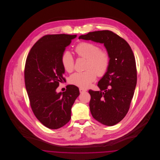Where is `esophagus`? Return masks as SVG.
<instances>
[{"instance_id": "esophagus-1", "label": "esophagus", "mask_w": 160, "mask_h": 160, "mask_svg": "<svg viewBox=\"0 0 160 160\" xmlns=\"http://www.w3.org/2000/svg\"><path fill=\"white\" fill-rule=\"evenodd\" d=\"M79 91H80V93H83V92L86 91V89H83V88H80L79 89Z\"/></svg>"}]
</instances>
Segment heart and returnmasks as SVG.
<instances>
[{
    "mask_svg": "<svg viewBox=\"0 0 160 160\" xmlns=\"http://www.w3.org/2000/svg\"><path fill=\"white\" fill-rule=\"evenodd\" d=\"M75 51L79 57L88 59L85 68L86 71L74 73L69 77V82L82 88H88L96 80L97 76L102 77L106 74L111 63L110 54L106 50H101L98 45L86 41L78 44ZM61 63L68 72L74 70L75 61L68 51L62 54Z\"/></svg>",
    "mask_w": 160,
    "mask_h": 160,
    "instance_id": "obj_1",
    "label": "heart"
}]
</instances>
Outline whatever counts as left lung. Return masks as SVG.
Masks as SVG:
<instances>
[{
	"mask_svg": "<svg viewBox=\"0 0 160 160\" xmlns=\"http://www.w3.org/2000/svg\"><path fill=\"white\" fill-rule=\"evenodd\" d=\"M79 39L103 43L111 56L106 74L100 80L99 91H89L93 118L107 126L121 121L129 110L137 84L134 55L128 43L110 31H95Z\"/></svg>",
	"mask_w": 160,
	"mask_h": 160,
	"instance_id": "left-lung-1",
	"label": "left lung"
}]
</instances>
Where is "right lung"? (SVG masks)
I'll return each instance as SVG.
<instances>
[{"label":"right lung","instance_id":"obj_1","mask_svg":"<svg viewBox=\"0 0 160 160\" xmlns=\"http://www.w3.org/2000/svg\"><path fill=\"white\" fill-rule=\"evenodd\" d=\"M76 35H46L32 47L24 67V82L32 112L50 129L60 128L71 119V107L78 97L75 85L62 93L56 90L65 82L61 56Z\"/></svg>","mask_w":160,"mask_h":160}]
</instances>
